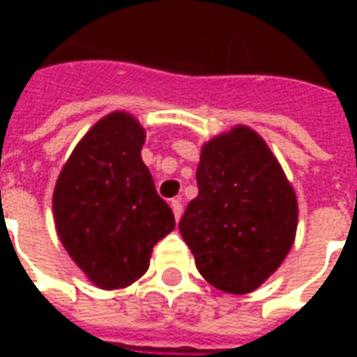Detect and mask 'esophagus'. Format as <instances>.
I'll list each match as a JSON object with an SVG mask.
<instances>
[{"label":"esophagus","instance_id":"esophagus-1","mask_svg":"<svg viewBox=\"0 0 357 357\" xmlns=\"http://www.w3.org/2000/svg\"><path fill=\"white\" fill-rule=\"evenodd\" d=\"M170 206H172V212H174V216H176V220H179L181 214H183V204H181V201H179V199H174V201L170 202Z\"/></svg>","mask_w":357,"mask_h":357}]
</instances>
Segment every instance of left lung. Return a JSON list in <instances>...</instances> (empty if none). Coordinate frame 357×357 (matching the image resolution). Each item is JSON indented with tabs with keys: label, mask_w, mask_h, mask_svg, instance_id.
I'll return each mask as SVG.
<instances>
[{
	"label": "left lung",
	"mask_w": 357,
	"mask_h": 357,
	"mask_svg": "<svg viewBox=\"0 0 357 357\" xmlns=\"http://www.w3.org/2000/svg\"><path fill=\"white\" fill-rule=\"evenodd\" d=\"M197 185L179 222L197 269L220 291H256L296 237L298 202L281 164L252 128L235 126L202 145Z\"/></svg>",
	"instance_id": "obj_1"
}]
</instances>
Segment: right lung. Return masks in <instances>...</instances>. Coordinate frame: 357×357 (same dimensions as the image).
Returning a JSON list of instances; mask_svg holds the SVG:
<instances>
[{
  "instance_id": "add662e5",
  "label": "right lung",
  "mask_w": 357,
  "mask_h": 357,
  "mask_svg": "<svg viewBox=\"0 0 357 357\" xmlns=\"http://www.w3.org/2000/svg\"><path fill=\"white\" fill-rule=\"evenodd\" d=\"M145 130L130 112L102 116L74 147L53 191L63 247L99 289H124L149 268L153 247L176 227L141 160Z\"/></svg>"
}]
</instances>
